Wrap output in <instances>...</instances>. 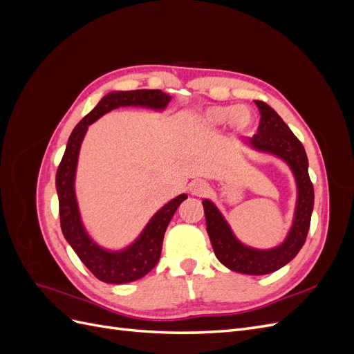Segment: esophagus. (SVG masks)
Here are the masks:
<instances>
[{"mask_svg":"<svg viewBox=\"0 0 354 354\" xmlns=\"http://www.w3.org/2000/svg\"><path fill=\"white\" fill-rule=\"evenodd\" d=\"M189 190H190L192 195L201 196V195H205L208 192V185L202 180H195V181H192V183H190Z\"/></svg>","mask_w":354,"mask_h":354,"instance_id":"34e87169","label":"esophagus"}]
</instances>
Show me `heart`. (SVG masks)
<instances>
[{
    "mask_svg": "<svg viewBox=\"0 0 354 354\" xmlns=\"http://www.w3.org/2000/svg\"><path fill=\"white\" fill-rule=\"evenodd\" d=\"M205 120L212 125H220L229 120L230 125L236 131H245L252 125V113L245 106L230 108V106H212L205 113Z\"/></svg>",
    "mask_w": 354,
    "mask_h": 354,
    "instance_id": "1",
    "label": "heart"
}]
</instances>
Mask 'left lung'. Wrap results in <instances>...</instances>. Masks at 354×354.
Listing matches in <instances>:
<instances>
[{
    "instance_id": "obj_1",
    "label": "left lung",
    "mask_w": 354,
    "mask_h": 354,
    "mask_svg": "<svg viewBox=\"0 0 354 354\" xmlns=\"http://www.w3.org/2000/svg\"><path fill=\"white\" fill-rule=\"evenodd\" d=\"M255 104L259 106L261 118L257 134L248 140L250 145L257 151L282 158L291 167L297 180L298 202L291 232L285 242L273 250L248 248L233 236L229 224L211 201L203 199L202 205L214 254L220 263L238 273L267 274L279 270L303 248L312 220L315 189L308 176V160L301 142L269 104L261 100H255Z\"/></svg>"
}]
</instances>
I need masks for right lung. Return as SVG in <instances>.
I'll list each match as a JSON object with an SVG mask.
<instances>
[{"mask_svg":"<svg viewBox=\"0 0 354 354\" xmlns=\"http://www.w3.org/2000/svg\"><path fill=\"white\" fill-rule=\"evenodd\" d=\"M171 97L160 90H134V91H116L109 93L99 102V104L85 115L78 125L73 128L69 137L65 155L56 173V189L59 195V214L60 227L63 236L80 257L85 267L106 283H127L140 279L151 272L159 261L160 250H162L164 234L168 224L173 218L180 203L187 199V195H180L169 201L167 205L159 209L138 239L120 252H109L95 245L80 218V211L75 198L73 180L77 171L78 153L82 138L87 133V128L100 116L121 106H147L152 109H164Z\"/></svg>","mask_w":354,"mask_h":354,"instance_id":"obj_1","label":"right lung"}]
</instances>
